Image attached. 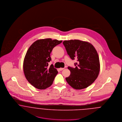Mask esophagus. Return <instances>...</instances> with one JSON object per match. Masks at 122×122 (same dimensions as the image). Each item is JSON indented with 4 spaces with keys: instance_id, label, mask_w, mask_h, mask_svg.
<instances>
[{
    "instance_id": "esophagus-1",
    "label": "esophagus",
    "mask_w": 122,
    "mask_h": 122,
    "mask_svg": "<svg viewBox=\"0 0 122 122\" xmlns=\"http://www.w3.org/2000/svg\"><path fill=\"white\" fill-rule=\"evenodd\" d=\"M64 68H59V70H60V71H62V70H64Z\"/></svg>"
}]
</instances>
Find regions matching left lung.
Returning <instances> with one entry per match:
<instances>
[{"label": "left lung", "mask_w": 122, "mask_h": 122, "mask_svg": "<svg viewBox=\"0 0 122 122\" xmlns=\"http://www.w3.org/2000/svg\"><path fill=\"white\" fill-rule=\"evenodd\" d=\"M68 54L72 60L77 59L76 68L68 67L70 76L65 78L70 86L76 90L87 88L97 79L100 72L98 54L93 45L79 40L63 41Z\"/></svg>", "instance_id": "8db88e82"}]
</instances>
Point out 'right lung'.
Here are the masks:
<instances>
[{
	"mask_svg": "<svg viewBox=\"0 0 122 122\" xmlns=\"http://www.w3.org/2000/svg\"><path fill=\"white\" fill-rule=\"evenodd\" d=\"M62 42L51 38L39 39L30 46L24 60V73L34 87L43 90L52 85L58 72L52 64L48 67V63L51 60L52 49Z\"/></svg>",
	"mask_w": 122,
	"mask_h": 122,
	"instance_id": "obj_1",
	"label": "right lung"
}]
</instances>
